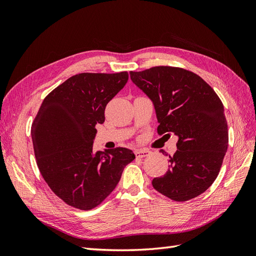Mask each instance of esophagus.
<instances>
[{
	"label": "esophagus",
	"instance_id": "esophagus-1",
	"mask_svg": "<svg viewBox=\"0 0 256 256\" xmlns=\"http://www.w3.org/2000/svg\"><path fill=\"white\" fill-rule=\"evenodd\" d=\"M150 154V152L147 150H136V152H134L136 157H138V158L147 157Z\"/></svg>",
	"mask_w": 256,
	"mask_h": 256
}]
</instances>
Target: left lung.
I'll return each instance as SVG.
<instances>
[{
	"instance_id": "left-lung-1",
	"label": "left lung",
	"mask_w": 256,
	"mask_h": 256,
	"mask_svg": "<svg viewBox=\"0 0 256 256\" xmlns=\"http://www.w3.org/2000/svg\"><path fill=\"white\" fill-rule=\"evenodd\" d=\"M129 74L154 102L158 134L178 136L170 168L154 178L152 187L175 202L202 194L218 176L228 150L221 99L200 76L184 68L156 66Z\"/></svg>"
}]
</instances>
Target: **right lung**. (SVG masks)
<instances>
[{
  "instance_id": "add662e5",
  "label": "right lung",
  "mask_w": 256,
  "mask_h": 256,
  "mask_svg": "<svg viewBox=\"0 0 256 256\" xmlns=\"http://www.w3.org/2000/svg\"><path fill=\"white\" fill-rule=\"evenodd\" d=\"M127 81V72L72 76L46 96L35 116L30 132L37 166L69 206L90 210L102 204L134 159L125 147L92 150L96 125Z\"/></svg>"
}]
</instances>
